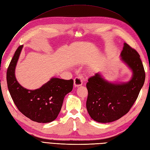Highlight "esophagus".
Here are the masks:
<instances>
[{"label":"esophagus","mask_w":150,"mask_h":150,"mask_svg":"<svg viewBox=\"0 0 150 150\" xmlns=\"http://www.w3.org/2000/svg\"><path fill=\"white\" fill-rule=\"evenodd\" d=\"M82 79L80 77H75L74 79V86L79 87L82 85Z\"/></svg>","instance_id":"1"}]
</instances>
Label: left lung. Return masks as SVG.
Returning a JSON list of instances; mask_svg holds the SVG:
<instances>
[{
    "label": "left lung",
    "instance_id": "left-lung-1",
    "mask_svg": "<svg viewBox=\"0 0 150 150\" xmlns=\"http://www.w3.org/2000/svg\"><path fill=\"white\" fill-rule=\"evenodd\" d=\"M120 56L132 71V79L128 82H110L97 73L88 79L86 84L87 112L98 122H112L127 113L144 83L145 71L139 53L124 43Z\"/></svg>",
    "mask_w": 150,
    "mask_h": 150
}]
</instances>
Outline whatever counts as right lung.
<instances>
[{
    "label": "right lung",
    "instance_id": "right-lung-1",
    "mask_svg": "<svg viewBox=\"0 0 150 150\" xmlns=\"http://www.w3.org/2000/svg\"><path fill=\"white\" fill-rule=\"evenodd\" d=\"M23 46H19L7 68V83L11 96L19 111L30 120L51 122L58 115L65 96L72 91L74 80L53 77L35 90L22 87L15 76V68Z\"/></svg>",
    "mask_w": 150,
    "mask_h": 150
}]
</instances>
